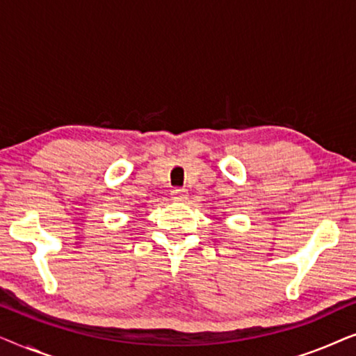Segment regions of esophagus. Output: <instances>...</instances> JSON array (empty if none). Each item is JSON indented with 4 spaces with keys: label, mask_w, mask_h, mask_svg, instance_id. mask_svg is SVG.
Here are the masks:
<instances>
[{
    "label": "esophagus",
    "mask_w": 356,
    "mask_h": 356,
    "mask_svg": "<svg viewBox=\"0 0 356 356\" xmlns=\"http://www.w3.org/2000/svg\"><path fill=\"white\" fill-rule=\"evenodd\" d=\"M172 199L175 202H184L188 199V191L183 188H175L172 191Z\"/></svg>",
    "instance_id": "obj_1"
}]
</instances>
